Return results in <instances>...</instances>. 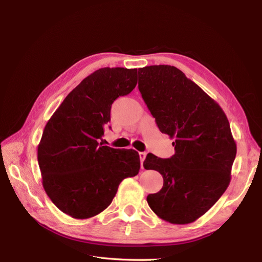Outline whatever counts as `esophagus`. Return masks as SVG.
<instances>
[{
    "mask_svg": "<svg viewBox=\"0 0 262 262\" xmlns=\"http://www.w3.org/2000/svg\"><path fill=\"white\" fill-rule=\"evenodd\" d=\"M139 155H140V158H141V168H143V162L145 160L146 153L145 152H139Z\"/></svg>",
    "mask_w": 262,
    "mask_h": 262,
    "instance_id": "34e87169",
    "label": "esophagus"
}]
</instances>
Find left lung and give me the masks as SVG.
Wrapping results in <instances>:
<instances>
[{
  "mask_svg": "<svg viewBox=\"0 0 262 262\" xmlns=\"http://www.w3.org/2000/svg\"><path fill=\"white\" fill-rule=\"evenodd\" d=\"M139 91L162 133L175 141V154L148 153L143 166L163 176V188L146 200L171 224L192 223L225 192L236 143L223 110L181 71L170 66L141 68Z\"/></svg>",
  "mask_w": 262,
  "mask_h": 262,
  "instance_id": "left-lung-1",
  "label": "left lung"
}]
</instances>
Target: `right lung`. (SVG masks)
I'll return each instance as SVG.
<instances>
[{
	"mask_svg": "<svg viewBox=\"0 0 262 262\" xmlns=\"http://www.w3.org/2000/svg\"><path fill=\"white\" fill-rule=\"evenodd\" d=\"M137 83V69H99L68 95L47 122L38 145L42 186L68 215H97L112 203L120 182L139 173L137 150L100 142L113 102Z\"/></svg>",
	"mask_w": 262,
	"mask_h": 262,
	"instance_id": "obj_1",
	"label": "right lung"
}]
</instances>
